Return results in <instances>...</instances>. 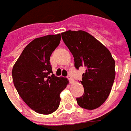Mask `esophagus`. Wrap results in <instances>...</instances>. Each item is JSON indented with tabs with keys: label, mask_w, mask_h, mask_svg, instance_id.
Instances as JSON below:
<instances>
[{
	"label": "esophagus",
	"mask_w": 131,
	"mask_h": 131,
	"mask_svg": "<svg viewBox=\"0 0 131 131\" xmlns=\"http://www.w3.org/2000/svg\"><path fill=\"white\" fill-rule=\"evenodd\" d=\"M67 78H68V80H69L70 83H72L73 82H74V80H73V79H72V77H71L70 75H68Z\"/></svg>",
	"instance_id": "34e87169"
}]
</instances>
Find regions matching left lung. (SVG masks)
Instances as JSON below:
<instances>
[{
  "instance_id": "8db88e82",
  "label": "left lung",
  "mask_w": 131,
  "mask_h": 131,
  "mask_svg": "<svg viewBox=\"0 0 131 131\" xmlns=\"http://www.w3.org/2000/svg\"><path fill=\"white\" fill-rule=\"evenodd\" d=\"M62 39L72 53L75 67H85L81 81L84 94L77 98L82 108L94 110L105 103L115 78V61L108 49L84 30H68Z\"/></svg>"
}]
</instances>
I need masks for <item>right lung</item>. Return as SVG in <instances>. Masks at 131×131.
Wrapping results in <instances>:
<instances>
[{"mask_svg":"<svg viewBox=\"0 0 131 131\" xmlns=\"http://www.w3.org/2000/svg\"><path fill=\"white\" fill-rule=\"evenodd\" d=\"M61 41V34L34 39L21 54L13 66L12 80L20 97L30 108L49 114L59 107L60 93L68 80L52 74L50 56Z\"/></svg>","mask_w":131,"mask_h":131,"instance_id":"obj_1","label":"right lung"}]
</instances>
